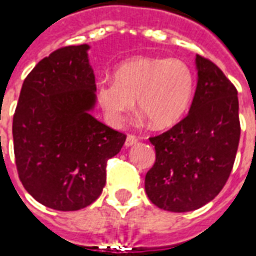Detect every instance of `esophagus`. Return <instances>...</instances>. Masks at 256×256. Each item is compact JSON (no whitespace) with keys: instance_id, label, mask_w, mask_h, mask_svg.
<instances>
[{"instance_id":"1","label":"esophagus","mask_w":256,"mask_h":256,"mask_svg":"<svg viewBox=\"0 0 256 256\" xmlns=\"http://www.w3.org/2000/svg\"><path fill=\"white\" fill-rule=\"evenodd\" d=\"M138 140H140V138H138L137 136H134V134H128V138H126V142H124V145H126V146H132V145L138 142Z\"/></svg>"}]
</instances>
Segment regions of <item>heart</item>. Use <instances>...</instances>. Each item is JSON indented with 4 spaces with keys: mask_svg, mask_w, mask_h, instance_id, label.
<instances>
[{
    "mask_svg": "<svg viewBox=\"0 0 256 256\" xmlns=\"http://www.w3.org/2000/svg\"><path fill=\"white\" fill-rule=\"evenodd\" d=\"M194 94V73L184 60L136 56L122 62L112 80H100L94 98L114 126L124 120L137 99L153 128H170L183 118Z\"/></svg>",
    "mask_w": 256,
    "mask_h": 256,
    "instance_id": "obj_1",
    "label": "heart"
}]
</instances>
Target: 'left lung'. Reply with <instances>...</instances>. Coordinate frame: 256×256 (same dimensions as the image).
Here are the masks:
<instances>
[{"instance_id":"obj_1","label":"left lung","mask_w":256,"mask_h":256,"mask_svg":"<svg viewBox=\"0 0 256 256\" xmlns=\"http://www.w3.org/2000/svg\"><path fill=\"white\" fill-rule=\"evenodd\" d=\"M198 84L190 112L149 138L156 160L145 176L153 205L183 213L214 200L234 168L240 140L234 85L212 60L196 56Z\"/></svg>"}]
</instances>
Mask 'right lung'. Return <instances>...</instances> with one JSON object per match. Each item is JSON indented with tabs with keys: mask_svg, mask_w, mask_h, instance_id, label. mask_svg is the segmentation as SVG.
Masks as SVG:
<instances>
[{
	"mask_svg": "<svg viewBox=\"0 0 256 256\" xmlns=\"http://www.w3.org/2000/svg\"><path fill=\"white\" fill-rule=\"evenodd\" d=\"M86 44L60 47L22 82L13 115V149L24 188L42 205L74 212L98 200L106 166L126 134L90 114L94 74Z\"/></svg>",
	"mask_w": 256,
	"mask_h": 256,
	"instance_id": "right-lung-1",
	"label": "right lung"
}]
</instances>
